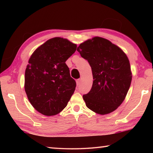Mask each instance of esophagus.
Wrapping results in <instances>:
<instances>
[{
  "mask_svg": "<svg viewBox=\"0 0 153 153\" xmlns=\"http://www.w3.org/2000/svg\"><path fill=\"white\" fill-rule=\"evenodd\" d=\"M80 83H81V79H77L76 80V84H77V86H79L80 85Z\"/></svg>",
  "mask_w": 153,
  "mask_h": 153,
  "instance_id": "obj_1",
  "label": "esophagus"
}]
</instances>
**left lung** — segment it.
I'll return each instance as SVG.
<instances>
[{"mask_svg": "<svg viewBox=\"0 0 153 153\" xmlns=\"http://www.w3.org/2000/svg\"><path fill=\"white\" fill-rule=\"evenodd\" d=\"M77 51L88 61L93 84L83 95L87 107L100 115L117 109L125 99L131 82L128 56L109 40L94 37L80 44Z\"/></svg>", "mask_w": 153, "mask_h": 153, "instance_id": "obj_1", "label": "left lung"}]
</instances>
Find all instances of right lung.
<instances>
[{"label": "right lung", "instance_id": "add662e5", "mask_svg": "<svg viewBox=\"0 0 153 153\" xmlns=\"http://www.w3.org/2000/svg\"><path fill=\"white\" fill-rule=\"evenodd\" d=\"M77 45L63 38L49 39L33 52L25 72V91L31 104L46 116L63 109L76 89L65 61Z\"/></svg>", "mask_w": 153, "mask_h": 153}]
</instances>
